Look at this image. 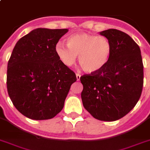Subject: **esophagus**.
Listing matches in <instances>:
<instances>
[{
	"label": "esophagus",
	"instance_id": "esophagus-1",
	"mask_svg": "<svg viewBox=\"0 0 150 150\" xmlns=\"http://www.w3.org/2000/svg\"><path fill=\"white\" fill-rule=\"evenodd\" d=\"M76 78H77V80H78V81L80 80V79H81V75H80V74L76 73Z\"/></svg>",
	"mask_w": 150,
	"mask_h": 150
}]
</instances>
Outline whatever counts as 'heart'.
<instances>
[{
	"label": "heart",
	"mask_w": 150,
	"mask_h": 150,
	"mask_svg": "<svg viewBox=\"0 0 150 150\" xmlns=\"http://www.w3.org/2000/svg\"><path fill=\"white\" fill-rule=\"evenodd\" d=\"M112 50L111 42L107 38L88 33L69 36L67 38V46L58 42L55 47L57 57L65 66H72L79 55V64L88 73L102 69L107 64Z\"/></svg>",
	"instance_id": "obj_1"
}]
</instances>
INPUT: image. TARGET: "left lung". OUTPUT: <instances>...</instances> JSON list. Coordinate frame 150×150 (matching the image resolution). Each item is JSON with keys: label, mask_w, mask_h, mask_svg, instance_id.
<instances>
[{"label": "left lung", "mask_w": 150, "mask_h": 150, "mask_svg": "<svg viewBox=\"0 0 150 150\" xmlns=\"http://www.w3.org/2000/svg\"><path fill=\"white\" fill-rule=\"evenodd\" d=\"M100 34L111 42V56L102 69L81 76V95L93 118L113 122L126 115L140 99L144 64L140 47L127 34L113 28Z\"/></svg>", "instance_id": "8db88e82"}]
</instances>
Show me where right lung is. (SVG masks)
<instances>
[{
	"label": "right lung",
	"instance_id": "right-lung-1",
	"mask_svg": "<svg viewBox=\"0 0 150 150\" xmlns=\"http://www.w3.org/2000/svg\"><path fill=\"white\" fill-rule=\"evenodd\" d=\"M67 28H36L16 44L7 64L6 88L16 109L33 120L55 117L76 75L57 57L56 44Z\"/></svg>",
	"mask_w": 150,
	"mask_h": 150
}]
</instances>
